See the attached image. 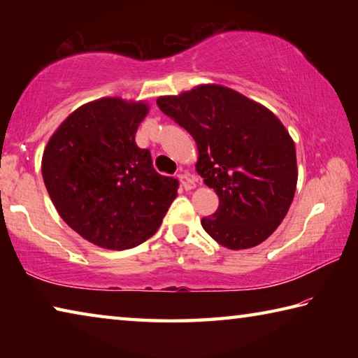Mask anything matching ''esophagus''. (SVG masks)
Wrapping results in <instances>:
<instances>
[{
    "label": "esophagus",
    "mask_w": 358,
    "mask_h": 358,
    "mask_svg": "<svg viewBox=\"0 0 358 358\" xmlns=\"http://www.w3.org/2000/svg\"><path fill=\"white\" fill-rule=\"evenodd\" d=\"M178 178H180L181 185H183V187H185L186 191L194 189V187H196V185H197L196 177H192V175L187 173V172H181V173L178 175Z\"/></svg>",
    "instance_id": "1"
}]
</instances>
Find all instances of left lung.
Returning a JSON list of instances; mask_svg holds the SVG:
<instances>
[{"label":"left lung","instance_id":"obj_1","mask_svg":"<svg viewBox=\"0 0 358 358\" xmlns=\"http://www.w3.org/2000/svg\"><path fill=\"white\" fill-rule=\"evenodd\" d=\"M156 102L196 141V171L220 197L217 210L202 220L205 232L234 251L268 238L287 215L299 178L295 143L281 120L216 83Z\"/></svg>","mask_w":358,"mask_h":358}]
</instances>
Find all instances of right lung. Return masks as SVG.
Here are the masks:
<instances>
[{
  "mask_svg": "<svg viewBox=\"0 0 358 358\" xmlns=\"http://www.w3.org/2000/svg\"><path fill=\"white\" fill-rule=\"evenodd\" d=\"M148 102L101 98L76 108L48 138L41 171L58 215L90 243L129 250L159 229L178 181L136 143Z\"/></svg>",
  "mask_w": 358,
  "mask_h": 358,
  "instance_id": "obj_1",
  "label": "right lung"
}]
</instances>
